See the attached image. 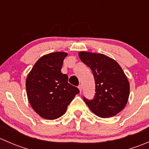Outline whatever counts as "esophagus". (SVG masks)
I'll return each mask as SVG.
<instances>
[{"mask_svg":"<svg viewBox=\"0 0 149 149\" xmlns=\"http://www.w3.org/2000/svg\"><path fill=\"white\" fill-rule=\"evenodd\" d=\"M79 90H80V91H82V88H83V86H82L81 84H80V85L79 86Z\"/></svg>","mask_w":149,"mask_h":149,"instance_id":"obj_1","label":"esophagus"}]
</instances>
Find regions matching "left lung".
Masks as SVG:
<instances>
[{
	"instance_id": "left-lung-1",
	"label": "left lung",
	"mask_w": 149,
	"mask_h": 149,
	"mask_svg": "<svg viewBox=\"0 0 149 149\" xmlns=\"http://www.w3.org/2000/svg\"><path fill=\"white\" fill-rule=\"evenodd\" d=\"M81 61L92 70L95 80V97L84 98L94 115L109 118L121 112L128 101L130 84L120 65L112 58L101 53L79 52Z\"/></svg>"
}]
</instances>
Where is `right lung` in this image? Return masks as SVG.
<instances>
[{
  "instance_id": "obj_1",
  "label": "right lung",
  "mask_w": 149,
  "mask_h": 149,
  "mask_svg": "<svg viewBox=\"0 0 149 149\" xmlns=\"http://www.w3.org/2000/svg\"><path fill=\"white\" fill-rule=\"evenodd\" d=\"M67 52L43 55L35 63L26 81V94L32 109L42 118L55 120L65 114L68 105L79 93L61 73Z\"/></svg>"
}]
</instances>
